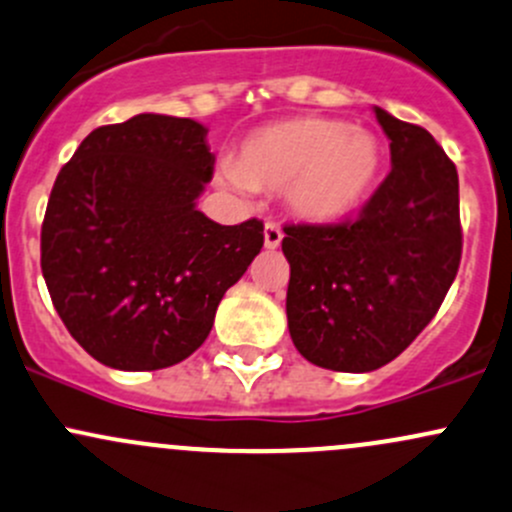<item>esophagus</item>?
I'll return each mask as SVG.
<instances>
[{"label":"esophagus","mask_w":512,"mask_h":512,"mask_svg":"<svg viewBox=\"0 0 512 512\" xmlns=\"http://www.w3.org/2000/svg\"><path fill=\"white\" fill-rule=\"evenodd\" d=\"M282 238H284V233L279 225H274V223L265 225V247L267 250H277V247L282 245Z\"/></svg>","instance_id":"esophagus-1"}]
</instances>
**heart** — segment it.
<instances>
[{"mask_svg":"<svg viewBox=\"0 0 512 512\" xmlns=\"http://www.w3.org/2000/svg\"><path fill=\"white\" fill-rule=\"evenodd\" d=\"M383 152L368 129L316 115L287 117L250 134L235 164H220V186L284 191L287 206L306 223H336L373 188Z\"/></svg>","mask_w":512,"mask_h":512,"instance_id":"1","label":"heart"}]
</instances>
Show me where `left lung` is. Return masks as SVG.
<instances>
[{
  "instance_id": "obj_1",
  "label": "left lung",
  "mask_w": 512,
  "mask_h": 512,
  "mask_svg": "<svg viewBox=\"0 0 512 512\" xmlns=\"http://www.w3.org/2000/svg\"><path fill=\"white\" fill-rule=\"evenodd\" d=\"M392 169L355 220L284 225L297 351L338 373L395 360L434 319L461 262L459 174L437 139L375 107Z\"/></svg>"
}]
</instances>
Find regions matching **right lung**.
I'll return each instance as SVG.
<instances>
[{
    "label": "right lung",
    "instance_id": "1",
    "mask_svg": "<svg viewBox=\"0 0 512 512\" xmlns=\"http://www.w3.org/2000/svg\"><path fill=\"white\" fill-rule=\"evenodd\" d=\"M206 134L188 117L144 112L93 129L56 176L41 272L71 336L107 368L188 358L260 255L262 220L220 225L196 208L213 179Z\"/></svg>",
    "mask_w": 512,
    "mask_h": 512
}]
</instances>
